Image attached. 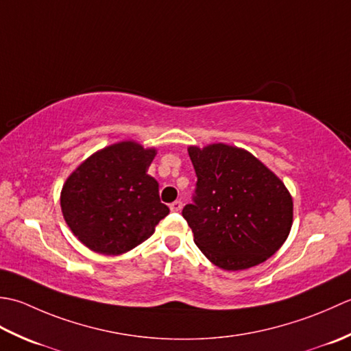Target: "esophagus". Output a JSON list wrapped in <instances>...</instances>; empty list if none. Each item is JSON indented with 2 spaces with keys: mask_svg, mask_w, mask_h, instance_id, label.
<instances>
[{
  "mask_svg": "<svg viewBox=\"0 0 351 351\" xmlns=\"http://www.w3.org/2000/svg\"><path fill=\"white\" fill-rule=\"evenodd\" d=\"M182 207H183V203L182 202H174V203H171V206H169V209H171V212H180L182 210Z\"/></svg>",
  "mask_w": 351,
  "mask_h": 351,
  "instance_id": "1",
  "label": "esophagus"
}]
</instances>
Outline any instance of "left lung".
Wrapping results in <instances>:
<instances>
[{
	"instance_id": "1",
	"label": "left lung",
	"mask_w": 351,
	"mask_h": 351,
	"mask_svg": "<svg viewBox=\"0 0 351 351\" xmlns=\"http://www.w3.org/2000/svg\"><path fill=\"white\" fill-rule=\"evenodd\" d=\"M188 153L197 184L192 204L183 207L182 215L195 245L227 271L265 262L292 226V198L280 178L236 147H189Z\"/></svg>"
}]
</instances>
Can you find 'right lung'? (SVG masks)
<instances>
[{
	"mask_svg": "<svg viewBox=\"0 0 351 351\" xmlns=\"http://www.w3.org/2000/svg\"><path fill=\"white\" fill-rule=\"evenodd\" d=\"M156 149L127 141L86 159L63 184L66 224L83 244L101 254H123L154 233L169 209L159 183L147 174Z\"/></svg>",
	"mask_w": 351,
	"mask_h": 351,
	"instance_id": "1",
	"label": "right lung"
}]
</instances>
